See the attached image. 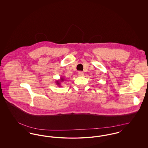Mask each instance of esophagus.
Here are the masks:
<instances>
[{
  "instance_id": "1",
  "label": "esophagus",
  "mask_w": 148,
  "mask_h": 148,
  "mask_svg": "<svg viewBox=\"0 0 148 148\" xmlns=\"http://www.w3.org/2000/svg\"><path fill=\"white\" fill-rule=\"evenodd\" d=\"M77 74H78L79 76H80V77H81V76H83V75H84V73H83V71H79V72L77 73Z\"/></svg>"
}]
</instances>
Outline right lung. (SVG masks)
Masks as SVG:
<instances>
[{"mask_svg": "<svg viewBox=\"0 0 148 148\" xmlns=\"http://www.w3.org/2000/svg\"><path fill=\"white\" fill-rule=\"evenodd\" d=\"M64 80V77H60V79L59 80H57L56 82V85H58V86H61L60 84L62 82H63Z\"/></svg>", "mask_w": 148, "mask_h": 148, "instance_id": "obj_1", "label": "right lung"}]
</instances>
